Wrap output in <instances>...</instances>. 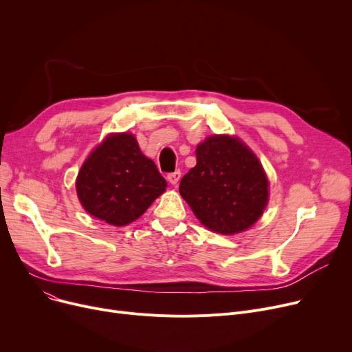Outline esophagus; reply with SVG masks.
Segmentation results:
<instances>
[{
    "label": "esophagus",
    "instance_id": "esophagus-1",
    "mask_svg": "<svg viewBox=\"0 0 352 352\" xmlns=\"http://www.w3.org/2000/svg\"><path fill=\"white\" fill-rule=\"evenodd\" d=\"M166 179H168L173 186H177L178 181L181 179V171H174V173H170L168 175H166Z\"/></svg>",
    "mask_w": 352,
    "mask_h": 352
}]
</instances>
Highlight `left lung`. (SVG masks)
Masks as SVG:
<instances>
[{
  "label": "left lung",
  "mask_w": 352,
  "mask_h": 352,
  "mask_svg": "<svg viewBox=\"0 0 352 352\" xmlns=\"http://www.w3.org/2000/svg\"><path fill=\"white\" fill-rule=\"evenodd\" d=\"M197 165L179 194L208 230L232 235L255 224L267 207L268 179L255 154L238 138L211 135L197 150Z\"/></svg>",
  "instance_id": "left-lung-1"
}]
</instances>
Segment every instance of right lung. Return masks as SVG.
<instances>
[{
	"label": "right lung",
	"instance_id": "right-lung-1",
	"mask_svg": "<svg viewBox=\"0 0 352 352\" xmlns=\"http://www.w3.org/2000/svg\"><path fill=\"white\" fill-rule=\"evenodd\" d=\"M84 210L109 226L133 223L166 188L133 134L108 135L82 164L76 182Z\"/></svg>",
	"mask_w": 352,
	"mask_h": 352
}]
</instances>
